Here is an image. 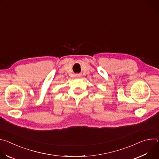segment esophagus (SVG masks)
Returning a JSON list of instances; mask_svg holds the SVG:
<instances>
[{
  "label": "esophagus",
  "mask_w": 159,
  "mask_h": 159,
  "mask_svg": "<svg viewBox=\"0 0 159 159\" xmlns=\"http://www.w3.org/2000/svg\"><path fill=\"white\" fill-rule=\"evenodd\" d=\"M79 75H78V77H79Z\"/></svg>",
  "instance_id": "obj_1"
}]
</instances>
